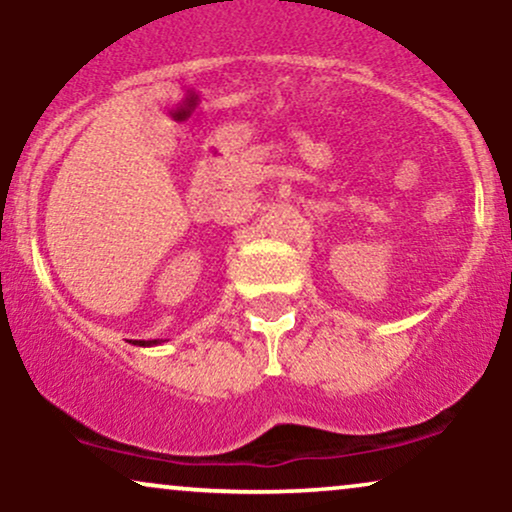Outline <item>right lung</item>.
Segmentation results:
<instances>
[{
	"mask_svg": "<svg viewBox=\"0 0 512 512\" xmlns=\"http://www.w3.org/2000/svg\"><path fill=\"white\" fill-rule=\"evenodd\" d=\"M139 346H154V344H161V339H151V342H137Z\"/></svg>",
	"mask_w": 512,
	"mask_h": 512,
	"instance_id": "obj_1",
	"label": "right lung"
}]
</instances>
